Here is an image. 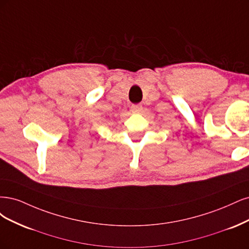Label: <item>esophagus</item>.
I'll list each match as a JSON object with an SVG mask.
<instances>
[{
	"label": "esophagus",
	"mask_w": 249,
	"mask_h": 249,
	"mask_svg": "<svg viewBox=\"0 0 249 249\" xmlns=\"http://www.w3.org/2000/svg\"><path fill=\"white\" fill-rule=\"evenodd\" d=\"M131 111L133 114H141L142 111V104H132Z\"/></svg>",
	"instance_id": "obj_1"
}]
</instances>
